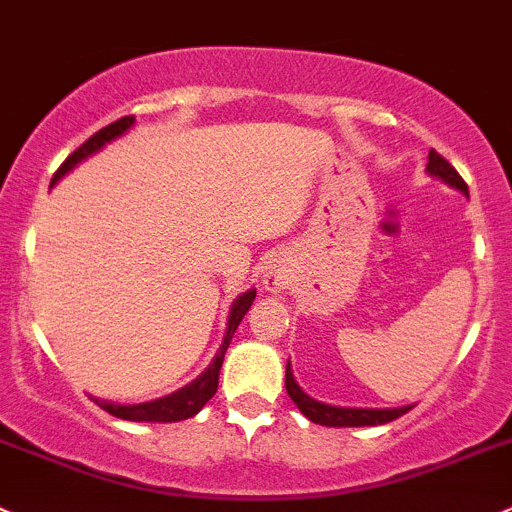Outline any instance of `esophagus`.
Wrapping results in <instances>:
<instances>
[{
  "label": "esophagus",
  "instance_id": "1",
  "mask_svg": "<svg viewBox=\"0 0 512 512\" xmlns=\"http://www.w3.org/2000/svg\"><path fill=\"white\" fill-rule=\"evenodd\" d=\"M266 288L268 291H281L283 288V281H281V276H266Z\"/></svg>",
  "mask_w": 512,
  "mask_h": 512
}]
</instances>
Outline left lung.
Instances as JSON below:
<instances>
[{
  "label": "left lung",
  "instance_id": "8db88e82",
  "mask_svg": "<svg viewBox=\"0 0 512 512\" xmlns=\"http://www.w3.org/2000/svg\"><path fill=\"white\" fill-rule=\"evenodd\" d=\"M426 172L431 177H439L444 179L446 184L456 187L458 192H463L468 197V184L463 182V177L458 175L456 170L439 155L436 150L429 152V165H426ZM286 389H288V397L293 399L295 407L300 409L305 416H308L313 424L320 426H377V424H387V421L399 419L402 414H407L409 409L414 407H397V409H352V407H333V404H323V402H315L313 397L303 392L298 387V382L293 379L291 372V362L286 365Z\"/></svg>",
  "mask_w": 512,
  "mask_h": 512
}]
</instances>
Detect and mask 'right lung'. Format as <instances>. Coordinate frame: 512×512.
<instances>
[{
	"label": "right lung",
	"instance_id": "right-lung-1",
	"mask_svg": "<svg viewBox=\"0 0 512 512\" xmlns=\"http://www.w3.org/2000/svg\"><path fill=\"white\" fill-rule=\"evenodd\" d=\"M133 123H135V115H125V118L115 120V123L105 125L103 130H98L96 135H91V138L83 142L78 150H73L71 155L66 157V162H63L59 170H56V175L51 177V187H54L63 175H68L73 167L81 165L86 157L96 155L100 147H105L110 140L128 133V130L133 128ZM254 298H256V288H251V291L241 293L239 298L234 300L229 313V323H226L224 342H221L219 352L214 355L212 365L199 374L197 379L184 384L182 389L167 394V397L152 399V402H142V404H115V402H105V399H96V397H93V402H96L100 409H105L108 414L118 416V419H125V421H162V424H167V421H182V419H189V416H194L204 407V404L209 402V399L214 397V394H217L219 370H221V362H224L226 347H229L231 337H234L236 328H239V323L244 320V315L249 313Z\"/></svg>",
	"mask_w": 512,
	"mask_h": 512
}]
</instances>
